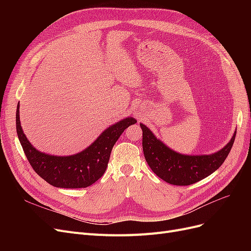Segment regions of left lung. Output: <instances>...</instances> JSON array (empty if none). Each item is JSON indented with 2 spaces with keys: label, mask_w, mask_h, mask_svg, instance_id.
Listing matches in <instances>:
<instances>
[{
  "label": "left lung",
  "mask_w": 251,
  "mask_h": 251,
  "mask_svg": "<svg viewBox=\"0 0 251 251\" xmlns=\"http://www.w3.org/2000/svg\"><path fill=\"white\" fill-rule=\"evenodd\" d=\"M142 128V149L144 158L159 178L173 185H191L217 171L225 161L235 138L215 154L182 155L168 148L157 139L150 128L140 124Z\"/></svg>",
  "instance_id": "left-lung-1"
}]
</instances>
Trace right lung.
I'll return each instance as SVG.
<instances>
[{
    "mask_svg": "<svg viewBox=\"0 0 251 251\" xmlns=\"http://www.w3.org/2000/svg\"><path fill=\"white\" fill-rule=\"evenodd\" d=\"M17 133L34 172L49 184L63 188L88 187L104 174L111 151L127 126L137 123L132 117L118 121L103 131L90 147L71 156H52L42 153L31 146L23 132L20 121V104L17 108Z\"/></svg>",
    "mask_w": 251,
    "mask_h": 251,
    "instance_id": "add662e5",
    "label": "right lung"
}]
</instances>
